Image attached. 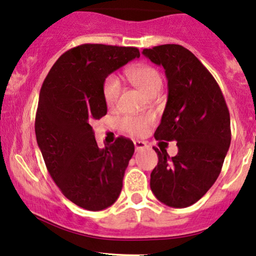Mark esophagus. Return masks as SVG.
<instances>
[{
    "instance_id": "1",
    "label": "esophagus",
    "mask_w": 256,
    "mask_h": 256,
    "mask_svg": "<svg viewBox=\"0 0 256 256\" xmlns=\"http://www.w3.org/2000/svg\"><path fill=\"white\" fill-rule=\"evenodd\" d=\"M134 146H135V150H144V148L147 147V144L144 142V141L136 140V141H134Z\"/></svg>"
}]
</instances>
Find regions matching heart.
Instances as JSON below:
<instances>
[{"label":"heart","instance_id":"1","mask_svg":"<svg viewBox=\"0 0 256 256\" xmlns=\"http://www.w3.org/2000/svg\"><path fill=\"white\" fill-rule=\"evenodd\" d=\"M126 76L134 86H136L138 90H141L150 97L154 94L159 92L162 86V76L160 74V71L152 65L142 64L129 68L126 71ZM121 90V83L115 76H108L106 78L102 91L106 106L112 108V106H115L118 104ZM150 122V120L147 118L126 116L120 121V127L126 133L135 135V136H141V135L146 134Z\"/></svg>","mask_w":256,"mask_h":256}]
</instances>
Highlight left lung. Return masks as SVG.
Wrapping results in <instances>:
<instances>
[{
    "label": "left lung",
    "instance_id": "8db88e82",
    "mask_svg": "<svg viewBox=\"0 0 256 256\" xmlns=\"http://www.w3.org/2000/svg\"><path fill=\"white\" fill-rule=\"evenodd\" d=\"M142 54L165 68L168 97L156 140L176 141L170 158L154 148L158 165L150 190L162 203L186 208L200 200L218 178L232 140L230 115L218 84L188 48L176 44L144 48Z\"/></svg>",
    "mask_w": 256,
    "mask_h": 256
}]
</instances>
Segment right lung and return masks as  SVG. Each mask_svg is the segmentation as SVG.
Wrapping results in <instances>:
<instances>
[{"instance_id":"obj_1","label":"right lung","mask_w":256,"mask_h":256,"mask_svg":"<svg viewBox=\"0 0 256 256\" xmlns=\"http://www.w3.org/2000/svg\"><path fill=\"white\" fill-rule=\"evenodd\" d=\"M138 56L136 47L84 44L60 56L41 86L38 146L62 194L85 210L106 209L121 194L133 141L121 136L100 150L91 124L106 114V78Z\"/></svg>"}]
</instances>
